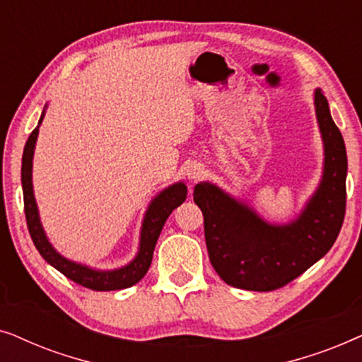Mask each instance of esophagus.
Listing matches in <instances>:
<instances>
[{"label":"esophagus","instance_id":"1","mask_svg":"<svg viewBox=\"0 0 362 362\" xmlns=\"http://www.w3.org/2000/svg\"><path fill=\"white\" fill-rule=\"evenodd\" d=\"M202 175H204V168L199 163H192V165L187 166L186 176L189 181H197Z\"/></svg>","mask_w":362,"mask_h":362}]
</instances>
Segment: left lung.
<instances>
[{
  "label": "left lung",
  "instance_id": "8db88e82",
  "mask_svg": "<svg viewBox=\"0 0 362 362\" xmlns=\"http://www.w3.org/2000/svg\"><path fill=\"white\" fill-rule=\"evenodd\" d=\"M313 102L323 141V173L295 219L274 224L214 182L194 186L209 260L227 285L250 291L280 288L323 259L338 239L346 209L348 156L328 100L318 88Z\"/></svg>",
  "mask_w": 362,
  "mask_h": 362
}]
</instances>
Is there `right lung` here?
Here are the masks:
<instances>
[{"label": "right lung", "instance_id": "1", "mask_svg": "<svg viewBox=\"0 0 362 362\" xmlns=\"http://www.w3.org/2000/svg\"><path fill=\"white\" fill-rule=\"evenodd\" d=\"M47 105L44 107L39 118L37 127L29 135L26 146H24L23 153V166H21V182H23V196H24V214H26L28 229L31 234V239L36 245L39 254L42 259L52 265L54 269L61 272L71 279L76 284L86 286V288L97 290V291H112V290H122L128 288V286L135 285L140 281L145 274L150 269L153 250H155L156 240L161 234L163 226L173 211L177 206H181L186 201L187 187L182 181H177L175 185L165 187V189L158 192L153 197L148 209L143 216L141 229H140V244H138V252L133 259L128 262L127 265L120 267V269L113 270H98L92 269L86 264H78L54 249L51 240L47 239L46 230L41 224V217H39V209L36 197H34L33 189V158L34 150H36V141L39 135V127L46 115Z\"/></svg>", "mask_w": 362, "mask_h": 362}]
</instances>
